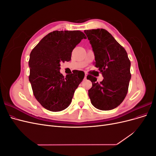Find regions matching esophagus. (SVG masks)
<instances>
[{
    "mask_svg": "<svg viewBox=\"0 0 156 156\" xmlns=\"http://www.w3.org/2000/svg\"><path fill=\"white\" fill-rule=\"evenodd\" d=\"M87 74L85 73H84V79H87Z\"/></svg>",
    "mask_w": 156,
    "mask_h": 156,
    "instance_id": "34e87169",
    "label": "esophagus"
}]
</instances>
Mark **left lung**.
I'll return each instance as SVG.
<instances>
[{
	"label": "left lung",
	"instance_id": "1",
	"mask_svg": "<svg viewBox=\"0 0 156 156\" xmlns=\"http://www.w3.org/2000/svg\"><path fill=\"white\" fill-rule=\"evenodd\" d=\"M84 32L95 56L94 64L103 77L99 83L96 77L87 75V79L92 83L88 90L89 98L98 109H113L124 101L128 91L131 77L130 60L125 49L107 30L98 29Z\"/></svg>",
	"mask_w": 156,
	"mask_h": 156
}]
</instances>
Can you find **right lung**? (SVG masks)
<instances>
[{"label": "right lung", "mask_w": 156, "mask_h": 156, "mask_svg": "<svg viewBox=\"0 0 156 156\" xmlns=\"http://www.w3.org/2000/svg\"><path fill=\"white\" fill-rule=\"evenodd\" d=\"M83 38L87 37L80 30H55L44 37L31 51L29 81L35 98L47 110L57 112L66 108L83 81L84 73L81 71L64 77L60 66L69 62L72 51Z\"/></svg>", "instance_id": "obj_1"}]
</instances>
